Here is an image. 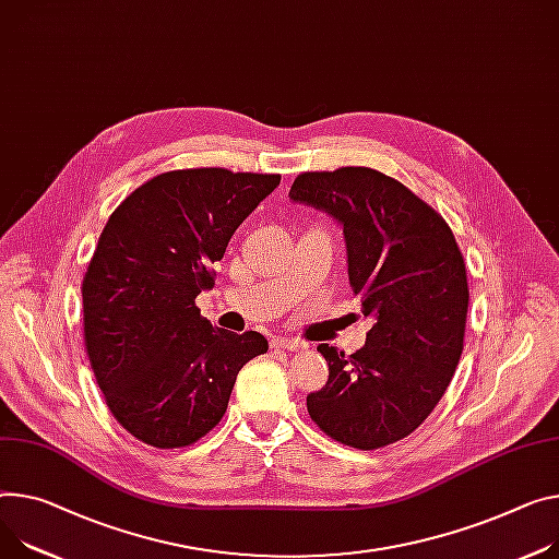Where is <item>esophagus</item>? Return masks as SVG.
<instances>
[{
    "mask_svg": "<svg viewBox=\"0 0 559 559\" xmlns=\"http://www.w3.org/2000/svg\"><path fill=\"white\" fill-rule=\"evenodd\" d=\"M271 347H273V349L295 352V349H302V347H305V342H299L297 337H282V335H273V340H271Z\"/></svg>",
    "mask_w": 559,
    "mask_h": 559,
    "instance_id": "34e87169",
    "label": "esophagus"
}]
</instances>
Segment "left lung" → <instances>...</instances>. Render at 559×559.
Here are the masks:
<instances>
[{
	"mask_svg": "<svg viewBox=\"0 0 559 559\" xmlns=\"http://www.w3.org/2000/svg\"><path fill=\"white\" fill-rule=\"evenodd\" d=\"M288 197L345 228L349 282L376 320L352 356L318 347L329 380L307 396L309 414L342 445H392L432 414L456 371L469 299L461 248L432 205L371 167L302 171Z\"/></svg>",
	"mask_w": 559,
	"mask_h": 559,
	"instance_id": "obj_1",
	"label": "left lung"
}]
</instances>
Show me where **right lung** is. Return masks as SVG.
Segmentation results:
<instances>
[{
    "mask_svg": "<svg viewBox=\"0 0 559 559\" xmlns=\"http://www.w3.org/2000/svg\"><path fill=\"white\" fill-rule=\"evenodd\" d=\"M280 179L171 169L111 212L82 277L84 352L109 412L139 441L171 450L203 439L224 418L239 369L266 354L262 333L212 326L194 299Z\"/></svg>",
    "mask_w": 559,
    "mask_h": 559,
    "instance_id": "add662e5",
    "label": "right lung"
}]
</instances>
